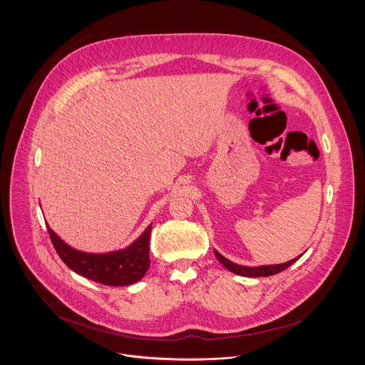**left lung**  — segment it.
Returning a JSON list of instances; mask_svg holds the SVG:
<instances>
[{
  "label": "left lung",
  "mask_w": 365,
  "mask_h": 365,
  "mask_svg": "<svg viewBox=\"0 0 365 365\" xmlns=\"http://www.w3.org/2000/svg\"><path fill=\"white\" fill-rule=\"evenodd\" d=\"M215 255L217 258L220 259V263L228 269L231 273H235V274H240V276H245V277H267V276H273V274H277L283 270H286L287 267H290L293 263H296L299 257L290 259V262L287 263H282V264H272V266H259V267H245V266H240V264H235L232 262H230V259H227L224 255H221L218 251H215Z\"/></svg>",
  "instance_id": "8db88e82"
}]
</instances>
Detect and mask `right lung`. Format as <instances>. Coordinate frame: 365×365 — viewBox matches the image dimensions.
Here are the masks:
<instances>
[{
    "instance_id": "1",
    "label": "right lung",
    "mask_w": 365,
    "mask_h": 365,
    "mask_svg": "<svg viewBox=\"0 0 365 365\" xmlns=\"http://www.w3.org/2000/svg\"><path fill=\"white\" fill-rule=\"evenodd\" d=\"M47 231L62 262L75 273L107 286H128L148 270V241L151 225L127 248L107 254H89L69 247L47 225Z\"/></svg>"
}]
</instances>
